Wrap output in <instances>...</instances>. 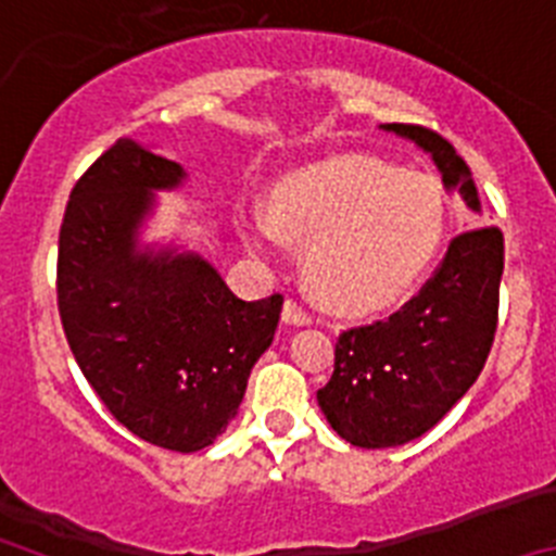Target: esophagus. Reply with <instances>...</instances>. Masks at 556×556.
Wrapping results in <instances>:
<instances>
[{"label": "esophagus", "mask_w": 556, "mask_h": 556, "mask_svg": "<svg viewBox=\"0 0 556 556\" xmlns=\"http://www.w3.org/2000/svg\"><path fill=\"white\" fill-rule=\"evenodd\" d=\"M283 320H287L289 326H306V323H312V314H308L298 301L287 298V303H283Z\"/></svg>", "instance_id": "34e87169"}]
</instances>
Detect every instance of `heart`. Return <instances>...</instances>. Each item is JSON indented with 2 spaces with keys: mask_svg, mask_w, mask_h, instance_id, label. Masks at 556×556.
I'll use <instances>...</instances> for the list:
<instances>
[{
  "mask_svg": "<svg viewBox=\"0 0 556 556\" xmlns=\"http://www.w3.org/2000/svg\"><path fill=\"white\" fill-rule=\"evenodd\" d=\"M275 223L255 211L250 242L278 253L281 225L308 239L317 292L345 312L395 301L424 273L443 233V203L424 175L372 159H337L294 172L275 191Z\"/></svg>",
  "mask_w": 556,
  "mask_h": 556,
  "instance_id": "1",
  "label": "heart"
}]
</instances>
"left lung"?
Here are the masks:
<instances>
[{
    "instance_id": "obj_1",
    "label": "left lung",
    "mask_w": 556,
    "mask_h": 556,
    "mask_svg": "<svg viewBox=\"0 0 556 556\" xmlns=\"http://www.w3.org/2000/svg\"><path fill=\"white\" fill-rule=\"evenodd\" d=\"M431 152L443 184L479 211L468 164L420 125H381ZM504 233L495 225L454 236L420 292L390 317L339 333L333 376L317 390L331 429L358 448H392L426 434L473 387L498 326Z\"/></svg>"
}]
</instances>
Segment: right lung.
<instances>
[{
	"instance_id": "obj_1",
	"label": "right lung",
	"mask_w": 556,
	"mask_h": 556,
	"mask_svg": "<svg viewBox=\"0 0 556 556\" xmlns=\"http://www.w3.org/2000/svg\"><path fill=\"white\" fill-rule=\"evenodd\" d=\"M184 178L130 139L83 172L58 239V312L105 409L144 443L191 454L236 417L283 298L242 301L200 255L136 250L152 191Z\"/></svg>"
}]
</instances>
